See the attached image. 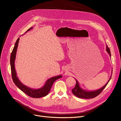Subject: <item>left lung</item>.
<instances>
[{"instance_id": "obj_1", "label": "left lung", "mask_w": 121, "mask_h": 121, "mask_svg": "<svg viewBox=\"0 0 121 121\" xmlns=\"http://www.w3.org/2000/svg\"><path fill=\"white\" fill-rule=\"evenodd\" d=\"M106 51L108 52V53L109 54L110 57L111 58V54H110V51L109 50V48H108V45H106ZM112 70L111 71V76L108 80V81L107 82L106 84L101 88L100 89H97L96 90H94V91H88L86 90L85 89H82L81 86H80V84L77 79L75 78V79L76 80V84L75 87L73 89H72V91L73 94L75 95L76 96L80 98H84V99H91V98H93L94 97H95L96 96H98L100 93L102 92V91L104 90V89L106 87V86L108 84V83L109 82V80L111 79V76H112Z\"/></svg>"}]
</instances>
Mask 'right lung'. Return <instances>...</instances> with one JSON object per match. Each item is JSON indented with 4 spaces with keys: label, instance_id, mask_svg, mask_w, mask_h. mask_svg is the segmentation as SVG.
<instances>
[{
    "label": "right lung",
    "instance_id": "1",
    "mask_svg": "<svg viewBox=\"0 0 121 121\" xmlns=\"http://www.w3.org/2000/svg\"><path fill=\"white\" fill-rule=\"evenodd\" d=\"M32 29H33V27H30V29H29L28 30H27L25 32V33H26L27 31H29V30H31ZM19 41V38L17 40L15 43L14 48L13 50V51L11 55V58H10V64H11V71H12V78H13V81L15 85L18 88H19L20 90H21L24 93H25L26 95H27L30 97H31L33 98H38L45 96L49 94V92L51 90V88L52 86V85L54 83V82H55V81H56L59 78H62V76L61 75H60L57 76H55V77L50 78L48 79L45 81L44 85L42 87L39 89L31 88L23 84V83L20 81V80L19 79V78H18V77L17 76V73L16 72L15 68V64H14Z\"/></svg>",
    "mask_w": 121,
    "mask_h": 121
}]
</instances>
